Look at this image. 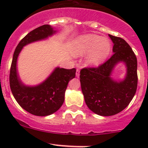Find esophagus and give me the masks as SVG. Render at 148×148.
Masks as SVG:
<instances>
[{
  "label": "esophagus",
  "mask_w": 148,
  "mask_h": 148,
  "mask_svg": "<svg viewBox=\"0 0 148 148\" xmlns=\"http://www.w3.org/2000/svg\"><path fill=\"white\" fill-rule=\"evenodd\" d=\"M79 75H80L79 69H77V71H76V76H77V77H79Z\"/></svg>",
  "instance_id": "1"
}]
</instances>
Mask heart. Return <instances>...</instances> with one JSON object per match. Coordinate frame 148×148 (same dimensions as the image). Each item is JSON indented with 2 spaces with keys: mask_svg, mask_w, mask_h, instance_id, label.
Listing matches in <instances>:
<instances>
[{
  "mask_svg": "<svg viewBox=\"0 0 148 148\" xmlns=\"http://www.w3.org/2000/svg\"><path fill=\"white\" fill-rule=\"evenodd\" d=\"M71 49L74 56H83L86 53L84 62L87 66H99L111 53L112 44L106 38L95 34H86L75 38Z\"/></svg>",
  "mask_w": 148,
  "mask_h": 148,
  "instance_id": "heart-1",
  "label": "heart"
}]
</instances>
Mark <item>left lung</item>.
Segmentation results:
<instances>
[{
  "label": "left lung",
  "instance_id": "8db88e82",
  "mask_svg": "<svg viewBox=\"0 0 148 148\" xmlns=\"http://www.w3.org/2000/svg\"><path fill=\"white\" fill-rule=\"evenodd\" d=\"M113 53L110 59L97 68H84L80 71L82 91L87 107L100 116H112L126 108L135 96L138 86V62L129 44L120 37L109 34ZM122 63L126 74L122 80H114L112 73Z\"/></svg>",
  "mask_w": 148,
  "mask_h": 148
}]
</instances>
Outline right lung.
<instances>
[{
	"label": "right lung",
	"mask_w": 148,
	"mask_h": 148,
	"mask_svg": "<svg viewBox=\"0 0 148 148\" xmlns=\"http://www.w3.org/2000/svg\"><path fill=\"white\" fill-rule=\"evenodd\" d=\"M58 32L50 25H44L33 30L19 42L13 53L10 71V86L19 105L28 112L36 116H48L56 112L64 102L69 82L75 77L76 69L56 67L50 75L34 86L26 85L19 77L17 61L25 46L47 39Z\"/></svg>",
	"instance_id": "right-lung-1"
}]
</instances>
